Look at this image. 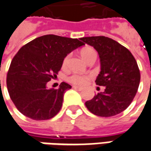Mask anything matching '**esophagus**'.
<instances>
[{
  "label": "esophagus",
  "mask_w": 151,
  "mask_h": 151,
  "mask_svg": "<svg viewBox=\"0 0 151 151\" xmlns=\"http://www.w3.org/2000/svg\"><path fill=\"white\" fill-rule=\"evenodd\" d=\"M73 88L76 89V90H78V91H81V90L83 89L81 87H78V86H73Z\"/></svg>",
  "instance_id": "obj_1"
}]
</instances>
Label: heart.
<instances>
[{
  "mask_svg": "<svg viewBox=\"0 0 151 151\" xmlns=\"http://www.w3.org/2000/svg\"><path fill=\"white\" fill-rule=\"evenodd\" d=\"M96 54V52L95 50L92 49V48H85L83 50H82L81 51V56L87 61V59L92 56V55H94ZM68 56H66L65 58L63 59V64H66L68 62ZM88 80V77L87 76L83 75H79V74H73L70 77L68 78V81L70 82L71 83L75 84V85H83V84L86 83Z\"/></svg>",
  "mask_w": 151,
  "mask_h": 151,
  "instance_id": "heart-1",
  "label": "heart"
}]
</instances>
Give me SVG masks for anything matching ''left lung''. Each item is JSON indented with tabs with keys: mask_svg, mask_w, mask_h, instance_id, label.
Returning a JSON list of instances; mask_svg holds the SVG:
<instances>
[{
	"mask_svg": "<svg viewBox=\"0 0 151 151\" xmlns=\"http://www.w3.org/2000/svg\"><path fill=\"white\" fill-rule=\"evenodd\" d=\"M81 40L93 46L98 53L101 71L95 83L104 86L85 105L98 116H112L126 110L139 88L140 74L136 59L126 47L105 36L83 37Z\"/></svg>",
	"mask_w": 151,
	"mask_h": 151,
	"instance_id": "1",
	"label": "left lung"
}]
</instances>
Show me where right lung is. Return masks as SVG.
Here are the masks:
<instances>
[{"mask_svg": "<svg viewBox=\"0 0 151 151\" xmlns=\"http://www.w3.org/2000/svg\"><path fill=\"white\" fill-rule=\"evenodd\" d=\"M83 45L78 39L47 35L18 51L11 63L6 84L11 99L22 114L36 121L58 114L65 91L72 87L63 82L58 89L48 88L47 83L61 69L68 54Z\"/></svg>", "mask_w": 151, "mask_h": 151, "instance_id": "right-lung-1", "label": "right lung"}]
</instances>
